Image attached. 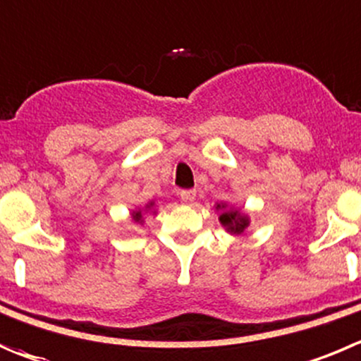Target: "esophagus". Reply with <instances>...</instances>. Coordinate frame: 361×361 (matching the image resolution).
Instances as JSON below:
<instances>
[{"label":"esophagus","instance_id":"obj_1","mask_svg":"<svg viewBox=\"0 0 361 361\" xmlns=\"http://www.w3.org/2000/svg\"><path fill=\"white\" fill-rule=\"evenodd\" d=\"M195 198H197V191H195V190L180 191V200H183L184 204H193Z\"/></svg>","mask_w":361,"mask_h":361}]
</instances>
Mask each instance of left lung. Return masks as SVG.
Wrapping results in <instances>:
<instances>
[{
    "instance_id": "left-lung-1",
    "label": "left lung",
    "mask_w": 361,
    "mask_h": 361,
    "mask_svg": "<svg viewBox=\"0 0 361 361\" xmlns=\"http://www.w3.org/2000/svg\"><path fill=\"white\" fill-rule=\"evenodd\" d=\"M214 209L219 214V223L230 235H241L250 226V216L243 212L241 209L235 207V205H230L226 202H219V204L216 202Z\"/></svg>"
}]
</instances>
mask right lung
<instances>
[{"label": "right lung", "instance_id": "1", "mask_svg": "<svg viewBox=\"0 0 361 361\" xmlns=\"http://www.w3.org/2000/svg\"><path fill=\"white\" fill-rule=\"evenodd\" d=\"M149 211L152 212V214H156V202H154V200L147 202V204L143 205V207L133 209V212H131L133 221L138 223V225H143V221H145V219H143V216H145Z\"/></svg>", "mask_w": 361, "mask_h": 361}]
</instances>
